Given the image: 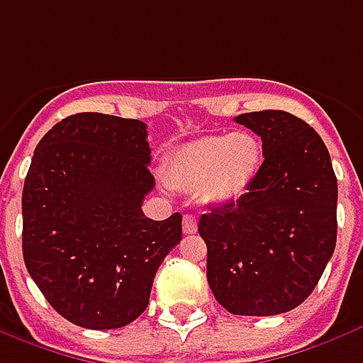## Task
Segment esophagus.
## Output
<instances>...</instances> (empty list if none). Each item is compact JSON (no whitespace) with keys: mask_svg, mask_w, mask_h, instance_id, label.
<instances>
[{"mask_svg":"<svg viewBox=\"0 0 363 363\" xmlns=\"http://www.w3.org/2000/svg\"><path fill=\"white\" fill-rule=\"evenodd\" d=\"M182 230H184V235H194L196 230H198V223H196L194 216H184L182 217Z\"/></svg>","mask_w":363,"mask_h":363,"instance_id":"34e87169","label":"esophagus"}]
</instances>
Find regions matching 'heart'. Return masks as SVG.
Returning a JSON list of instances; mask_svg holds the SVG:
<instances>
[{
	"instance_id": "heart-1",
	"label": "heart",
	"mask_w": 363,
	"mask_h": 363,
	"mask_svg": "<svg viewBox=\"0 0 363 363\" xmlns=\"http://www.w3.org/2000/svg\"><path fill=\"white\" fill-rule=\"evenodd\" d=\"M262 161L264 150L252 133L211 134L174 147L163 163V179L174 190H196L209 208H223L248 194Z\"/></svg>"
}]
</instances>
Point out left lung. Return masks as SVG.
<instances>
[{
    "mask_svg": "<svg viewBox=\"0 0 363 363\" xmlns=\"http://www.w3.org/2000/svg\"><path fill=\"white\" fill-rule=\"evenodd\" d=\"M262 136L264 163L248 194L198 223L208 283L235 315H277L310 296L337 244V177L306 121L265 109L235 117Z\"/></svg>",
    "mask_w": 363,
    "mask_h": 363,
    "instance_id": "8db88e82",
    "label": "left lung"
}]
</instances>
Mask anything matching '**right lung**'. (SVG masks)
<instances>
[{"label": "right lung", "instance_id": "1", "mask_svg": "<svg viewBox=\"0 0 363 363\" xmlns=\"http://www.w3.org/2000/svg\"><path fill=\"white\" fill-rule=\"evenodd\" d=\"M146 123L77 113L53 125L23 189L24 265L59 315L119 329L140 315L161 262L181 242L182 216H144L155 186Z\"/></svg>", "mask_w": 363, "mask_h": 363}]
</instances>
